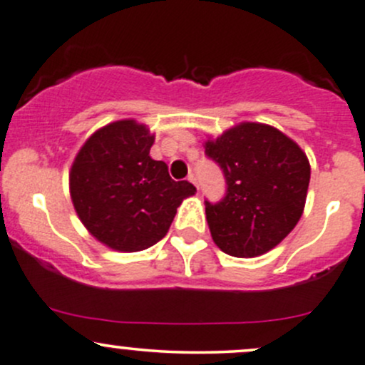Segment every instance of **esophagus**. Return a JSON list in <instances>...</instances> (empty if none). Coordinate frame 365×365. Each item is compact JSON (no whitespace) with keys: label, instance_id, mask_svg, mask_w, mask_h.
Masks as SVG:
<instances>
[{"label":"esophagus","instance_id":"obj_1","mask_svg":"<svg viewBox=\"0 0 365 365\" xmlns=\"http://www.w3.org/2000/svg\"><path fill=\"white\" fill-rule=\"evenodd\" d=\"M187 180H189V182H190V183H194V185H195V187H197V183H195V176L192 175V173H190V175H189V178H187Z\"/></svg>","mask_w":365,"mask_h":365}]
</instances>
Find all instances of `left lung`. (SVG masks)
<instances>
[{"label": "left lung", "mask_w": 365, "mask_h": 365, "mask_svg": "<svg viewBox=\"0 0 365 365\" xmlns=\"http://www.w3.org/2000/svg\"><path fill=\"white\" fill-rule=\"evenodd\" d=\"M205 153L227 183L222 201H205L215 245L232 257H259L282 243L308 194L312 168L301 147L271 125L241 122L206 141Z\"/></svg>", "instance_id": "8db88e82"}]
</instances>
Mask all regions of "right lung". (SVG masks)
I'll return each mask as SVG.
<instances>
[{
	"label": "right lung",
	"mask_w": 365,
	"mask_h": 365,
	"mask_svg": "<svg viewBox=\"0 0 365 365\" xmlns=\"http://www.w3.org/2000/svg\"><path fill=\"white\" fill-rule=\"evenodd\" d=\"M153 134L133 118L98 129L70 171L75 212L87 231L118 252H140L170 231L182 201L195 192L175 182L166 163L153 160Z\"/></svg>",
	"instance_id": "right-lung-1"
}]
</instances>
